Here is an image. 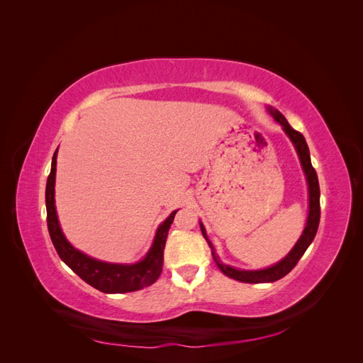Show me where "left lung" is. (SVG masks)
<instances>
[{"label": "left lung", "mask_w": 363, "mask_h": 363, "mask_svg": "<svg viewBox=\"0 0 363 363\" xmlns=\"http://www.w3.org/2000/svg\"><path fill=\"white\" fill-rule=\"evenodd\" d=\"M267 112L274 118L276 123H279L281 125L284 133H286V136L291 139L296 155H298L301 168L306 175L307 189H309V213H307V221H306V227L303 230V233L298 238V240L295 242V245L292 247V250L281 260H279L277 263H274V265H271L268 268H263V269H239V268H233V267L223 263L221 260H219V256L215 252V247L212 245V242L207 238L203 223L200 221L201 233H203L204 239L207 240L208 247H211V250H212V256H213V260L216 262L218 268L221 269V272L225 274L227 277L238 280V281H242V283H272V281H277L281 277L286 276L288 272L292 271V268L296 265V263H298V260L301 259L306 250L309 248V245L312 244V240L316 235L318 225H320V183H318L316 171L312 167L311 152H309V147H307V144H306V139L300 133V131L294 130L289 125L286 118H284L277 111V108H274L272 106H267Z\"/></svg>", "instance_id": "obj_1"}]
</instances>
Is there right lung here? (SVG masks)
<instances>
[{
    "label": "right lung",
    "instance_id": "1",
    "mask_svg": "<svg viewBox=\"0 0 363 363\" xmlns=\"http://www.w3.org/2000/svg\"><path fill=\"white\" fill-rule=\"evenodd\" d=\"M59 150V148H57ZM57 150L54 152L51 162V172L47 180L45 203H47V223L48 232L56 248L59 257L67 265L83 279L87 284L104 294H124L139 291L155 283L163 267V250L167 244L168 230L174 221L177 211H174L164 221L157 227L152 244L144 259L135 263H111L98 260L84 255L80 250L72 247V244L63 235L56 211V199H54V186H56V169H57Z\"/></svg>",
    "mask_w": 363,
    "mask_h": 363
}]
</instances>
